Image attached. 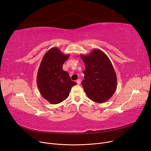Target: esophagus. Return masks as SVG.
<instances>
[{"mask_svg":"<svg viewBox=\"0 0 151 151\" xmlns=\"http://www.w3.org/2000/svg\"><path fill=\"white\" fill-rule=\"evenodd\" d=\"M81 80H80V79H78V80H76V83H77V84L78 85H80V84H81Z\"/></svg>","mask_w":151,"mask_h":151,"instance_id":"1","label":"esophagus"}]
</instances>
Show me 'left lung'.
Here are the masks:
<instances>
[{
    "label": "left lung",
    "instance_id": "1",
    "mask_svg": "<svg viewBox=\"0 0 151 151\" xmlns=\"http://www.w3.org/2000/svg\"><path fill=\"white\" fill-rule=\"evenodd\" d=\"M85 64L82 86L88 97L101 104L113 96L117 88V77L107 55L95 48L89 54H81Z\"/></svg>",
    "mask_w": 151,
    "mask_h": 151
}]
</instances>
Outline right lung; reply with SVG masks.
<instances>
[{
    "instance_id": "obj_1",
    "label": "right lung",
    "mask_w": 151,
    "mask_h": 151,
    "mask_svg": "<svg viewBox=\"0 0 151 151\" xmlns=\"http://www.w3.org/2000/svg\"><path fill=\"white\" fill-rule=\"evenodd\" d=\"M69 56L54 47L46 52L40 65L37 76L38 88L42 97L51 104H58L67 99L72 86L77 84L62 68Z\"/></svg>"
}]
</instances>
